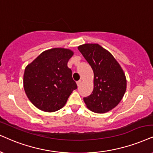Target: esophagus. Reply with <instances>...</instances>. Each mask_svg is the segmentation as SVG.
<instances>
[{"instance_id":"obj_1","label":"esophagus","mask_w":153,"mask_h":153,"mask_svg":"<svg viewBox=\"0 0 153 153\" xmlns=\"http://www.w3.org/2000/svg\"><path fill=\"white\" fill-rule=\"evenodd\" d=\"M81 82H82V81H81V80H78V82H77V85H78V86H80V85Z\"/></svg>"}]
</instances>
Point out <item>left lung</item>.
<instances>
[{
    "instance_id": "1",
    "label": "left lung",
    "mask_w": 153,
    "mask_h": 153,
    "mask_svg": "<svg viewBox=\"0 0 153 153\" xmlns=\"http://www.w3.org/2000/svg\"><path fill=\"white\" fill-rule=\"evenodd\" d=\"M94 72L92 94L83 98L87 107L96 113H105L117 107L126 90L125 74L111 53L97 44L78 46Z\"/></svg>"
}]
</instances>
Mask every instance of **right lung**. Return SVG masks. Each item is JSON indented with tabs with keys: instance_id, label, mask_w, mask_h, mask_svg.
<instances>
[{
	"instance_id": "obj_1",
	"label": "right lung",
	"mask_w": 153,
	"mask_h": 153,
	"mask_svg": "<svg viewBox=\"0 0 153 153\" xmlns=\"http://www.w3.org/2000/svg\"><path fill=\"white\" fill-rule=\"evenodd\" d=\"M73 52L54 48L45 51L26 67L23 84L30 102L44 111L61 109L77 89L68 62Z\"/></svg>"
}]
</instances>
